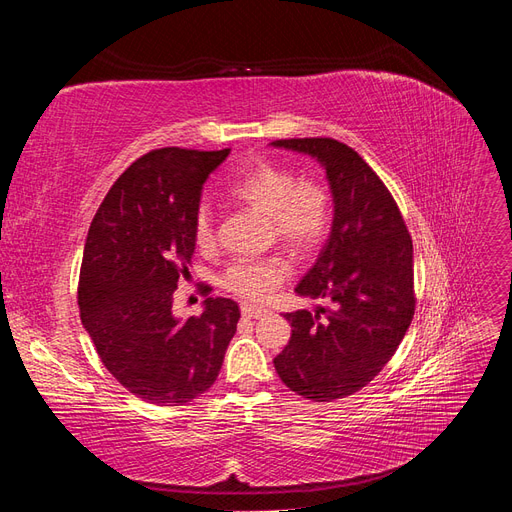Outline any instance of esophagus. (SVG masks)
<instances>
[{
	"instance_id": "1",
	"label": "esophagus",
	"mask_w": 512,
	"mask_h": 512,
	"mask_svg": "<svg viewBox=\"0 0 512 512\" xmlns=\"http://www.w3.org/2000/svg\"><path fill=\"white\" fill-rule=\"evenodd\" d=\"M265 312H267L265 307L250 305V303H243V305H241V314H243L245 318H258V316H262Z\"/></svg>"
}]
</instances>
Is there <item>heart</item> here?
Listing matches in <instances>:
<instances>
[{
    "label": "heart",
    "instance_id": "obj_1",
    "mask_svg": "<svg viewBox=\"0 0 512 512\" xmlns=\"http://www.w3.org/2000/svg\"><path fill=\"white\" fill-rule=\"evenodd\" d=\"M235 203L269 220L271 237L294 254H309L327 237L331 226V196L318 183L299 181L290 170L271 162H256L230 185ZM198 247L213 245V215L200 207L194 220ZM290 275L288 262L280 256L260 260H237L224 271L222 284L237 297L262 301L282 286Z\"/></svg>",
    "mask_w": 512,
    "mask_h": 512
}]
</instances>
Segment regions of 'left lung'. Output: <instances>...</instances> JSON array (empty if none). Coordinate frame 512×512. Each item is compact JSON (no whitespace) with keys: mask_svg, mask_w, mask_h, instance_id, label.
<instances>
[{"mask_svg":"<svg viewBox=\"0 0 512 512\" xmlns=\"http://www.w3.org/2000/svg\"><path fill=\"white\" fill-rule=\"evenodd\" d=\"M327 173L333 196L329 239L294 292L329 299V309L286 314L292 333L275 356L290 391L333 401L361 391L391 361L414 316L412 239L391 192L369 164L335 138H284Z\"/></svg>","mask_w":512,"mask_h":512,"instance_id":"left-lung-1","label":"left lung"}]
</instances>
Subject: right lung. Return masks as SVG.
Listing matches in <instances>:
<instances>
[{"label":"right lung","instance_id":"1","mask_svg":"<svg viewBox=\"0 0 512 512\" xmlns=\"http://www.w3.org/2000/svg\"><path fill=\"white\" fill-rule=\"evenodd\" d=\"M228 153H145L108 190L87 232L83 327L113 378L149 404L181 406L203 395L237 331L232 299L207 297L200 316L173 314V292L196 247L203 183Z\"/></svg>","mask_w":512,"mask_h":512}]
</instances>
